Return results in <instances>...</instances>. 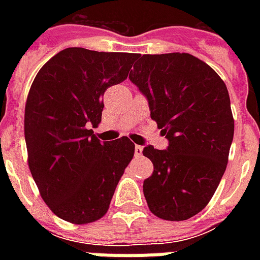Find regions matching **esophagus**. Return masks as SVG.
Listing matches in <instances>:
<instances>
[{
	"instance_id": "esophagus-1",
	"label": "esophagus",
	"mask_w": 260,
	"mask_h": 260,
	"mask_svg": "<svg viewBox=\"0 0 260 260\" xmlns=\"http://www.w3.org/2000/svg\"><path fill=\"white\" fill-rule=\"evenodd\" d=\"M142 152H143V149H142V146H139V145H136V146H135V156H141Z\"/></svg>"
}]
</instances>
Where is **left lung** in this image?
<instances>
[{
    "mask_svg": "<svg viewBox=\"0 0 260 260\" xmlns=\"http://www.w3.org/2000/svg\"><path fill=\"white\" fill-rule=\"evenodd\" d=\"M129 80L169 141L164 150L143 149L154 167L143 182L147 206L163 220H186L205 209L227 167L234 136L227 86L186 53L138 54Z\"/></svg>",
    "mask_w": 260,
    "mask_h": 260,
    "instance_id": "1",
    "label": "left lung"
}]
</instances>
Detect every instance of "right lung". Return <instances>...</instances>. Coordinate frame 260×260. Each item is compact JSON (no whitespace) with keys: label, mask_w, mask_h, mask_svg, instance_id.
<instances>
[{"label":"right lung","mask_w":260,"mask_h":260,"mask_svg":"<svg viewBox=\"0 0 260 260\" xmlns=\"http://www.w3.org/2000/svg\"><path fill=\"white\" fill-rule=\"evenodd\" d=\"M138 54L71 47L44 64L25 107V139L31 177L43 201L65 221L103 217L135 145L122 136L102 142L103 94L128 76Z\"/></svg>","instance_id":"1"}]
</instances>
